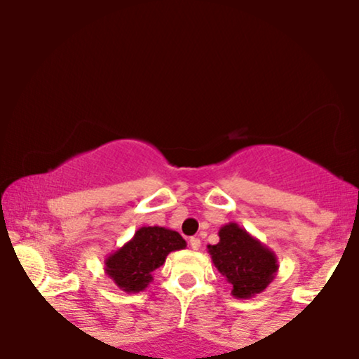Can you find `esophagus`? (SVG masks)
<instances>
[{
    "label": "esophagus",
    "instance_id": "1",
    "mask_svg": "<svg viewBox=\"0 0 359 359\" xmlns=\"http://www.w3.org/2000/svg\"><path fill=\"white\" fill-rule=\"evenodd\" d=\"M189 245H191L192 250H199L201 248V240H199V238L194 236V238H191V241H189Z\"/></svg>",
    "mask_w": 359,
    "mask_h": 359
}]
</instances>
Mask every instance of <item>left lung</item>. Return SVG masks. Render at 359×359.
Listing matches in <instances>:
<instances>
[{"label":"left lung","mask_w":359,"mask_h":359,"mask_svg":"<svg viewBox=\"0 0 359 359\" xmlns=\"http://www.w3.org/2000/svg\"><path fill=\"white\" fill-rule=\"evenodd\" d=\"M219 243L209 245L208 253L217 271L231 285L236 299H251L273 282L278 271L277 255L236 222L219 229Z\"/></svg>","instance_id":"8db88e82"}]
</instances>
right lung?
I'll list each match as a JSON object with an SVG mask.
<instances>
[{"instance_id":"right-lung-1","label":"right lung","mask_w":359,"mask_h":359,"mask_svg":"<svg viewBox=\"0 0 359 359\" xmlns=\"http://www.w3.org/2000/svg\"><path fill=\"white\" fill-rule=\"evenodd\" d=\"M187 243L174 229L143 226L121 248L104 259V273L114 285L128 294L145 290L154 280V271L165 263L168 253L184 250Z\"/></svg>"}]
</instances>
